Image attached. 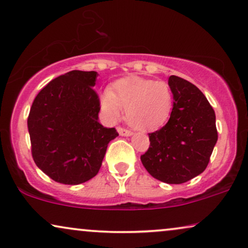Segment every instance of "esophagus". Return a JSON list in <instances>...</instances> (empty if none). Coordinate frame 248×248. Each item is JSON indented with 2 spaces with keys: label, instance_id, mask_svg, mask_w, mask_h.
Returning a JSON list of instances; mask_svg holds the SVG:
<instances>
[{
  "label": "esophagus",
  "instance_id": "34e87169",
  "mask_svg": "<svg viewBox=\"0 0 248 248\" xmlns=\"http://www.w3.org/2000/svg\"><path fill=\"white\" fill-rule=\"evenodd\" d=\"M118 131H119V134L121 136H131L132 135V131L130 129H127V128H124V127H118Z\"/></svg>",
  "mask_w": 248,
  "mask_h": 248
}]
</instances>
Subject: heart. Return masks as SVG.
I'll use <instances>...</instances> for the list:
<instances>
[{
	"label": "heart",
	"instance_id": "heart-1",
	"mask_svg": "<svg viewBox=\"0 0 248 248\" xmlns=\"http://www.w3.org/2000/svg\"><path fill=\"white\" fill-rule=\"evenodd\" d=\"M101 104L112 119H118L124 109L131 125L151 129L163 124L170 118L173 93L165 81L129 78L118 82L113 91L106 90Z\"/></svg>",
	"mask_w": 248,
	"mask_h": 248
}]
</instances>
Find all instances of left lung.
<instances>
[{
    "label": "left lung",
    "instance_id": "1",
    "mask_svg": "<svg viewBox=\"0 0 248 248\" xmlns=\"http://www.w3.org/2000/svg\"><path fill=\"white\" fill-rule=\"evenodd\" d=\"M169 85L173 109L167 124L149 132V148L140 156L153 177L181 184L201 174L208 166L217 142L215 111L204 94L192 83L172 75Z\"/></svg>",
    "mask_w": 248,
    "mask_h": 248
}]
</instances>
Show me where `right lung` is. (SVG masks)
Instances as JSON below:
<instances>
[{
	"label": "right lung",
	"mask_w": 248,
	"mask_h": 248,
	"mask_svg": "<svg viewBox=\"0 0 248 248\" xmlns=\"http://www.w3.org/2000/svg\"><path fill=\"white\" fill-rule=\"evenodd\" d=\"M97 73L71 71L37 94L28 117L36 165L62 184L84 183L99 172L108 144L119 136L99 123Z\"/></svg>",
	"instance_id": "obj_1"
}]
</instances>
